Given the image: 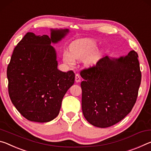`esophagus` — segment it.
I'll list each match as a JSON object with an SVG mask.
<instances>
[{
  "instance_id": "1",
  "label": "esophagus",
  "mask_w": 151,
  "mask_h": 151,
  "mask_svg": "<svg viewBox=\"0 0 151 151\" xmlns=\"http://www.w3.org/2000/svg\"><path fill=\"white\" fill-rule=\"evenodd\" d=\"M75 80H76V82H77V83L80 82V81H81V78H80V74H78V73H76V74Z\"/></svg>"
}]
</instances>
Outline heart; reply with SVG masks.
Here are the masks:
<instances>
[{"label": "heart", "mask_w": 151, "mask_h": 151, "mask_svg": "<svg viewBox=\"0 0 151 151\" xmlns=\"http://www.w3.org/2000/svg\"><path fill=\"white\" fill-rule=\"evenodd\" d=\"M96 49V42L90 39H81L76 41L71 47V51H65L63 53V61L69 65H72L75 63V59L78 61L86 59V63L92 65L98 61V57L92 54ZM91 56H90L89 55Z\"/></svg>", "instance_id": "b5f03b06"}]
</instances>
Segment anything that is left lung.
<instances>
[{
  "mask_svg": "<svg viewBox=\"0 0 151 151\" xmlns=\"http://www.w3.org/2000/svg\"><path fill=\"white\" fill-rule=\"evenodd\" d=\"M138 58L134 50L118 59L106 56L81 71V108L89 123L110 127L130 112L141 82Z\"/></svg>",
  "mask_w": 151,
  "mask_h": 151,
  "instance_id": "left-lung-1",
  "label": "left lung"
}]
</instances>
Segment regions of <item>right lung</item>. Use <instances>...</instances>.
Segmentation results:
<instances>
[{
	"mask_svg": "<svg viewBox=\"0 0 151 151\" xmlns=\"http://www.w3.org/2000/svg\"><path fill=\"white\" fill-rule=\"evenodd\" d=\"M68 29H51V37L29 32L14 47L7 67L9 94L19 113L28 120L47 122L59 113L67 91L73 84V71L58 69L56 43Z\"/></svg>",
	"mask_w": 151,
	"mask_h": 151,
	"instance_id": "add662e5",
	"label": "right lung"
}]
</instances>
